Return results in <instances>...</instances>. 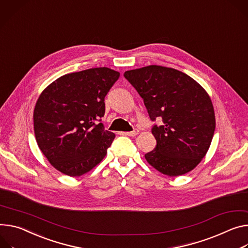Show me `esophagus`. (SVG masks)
Listing matches in <instances>:
<instances>
[{
	"instance_id": "34e87169",
	"label": "esophagus",
	"mask_w": 248,
	"mask_h": 248,
	"mask_svg": "<svg viewBox=\"0 0 248 248\" xmlns=\"http://www.w3.org/2000/svg\"><path fill=\"white\" fill-rule=\"evenodd\" d=\"M140 132V130L138 128H134L133 130L131 131H125V132H123V134H125V136H128V137H134L137 136V134Z\"/></svg>"
}]
</instances>
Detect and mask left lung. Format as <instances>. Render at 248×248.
<instances>
[{
    "instance_id": "1",
    "label": "left lung",
    "mask_w": 248,
    "mask_h": 248,
    "mask_svg": "<svg viewBox=\"0 0 248 248\" xmlns=\"http://www.w3.org/2000/svg\"><path fill=\"white\" fill-rule=\"evenodd\" d=\"M124 78L143 99L153 125L154 150L146 161L164 175L175 177L193 170L204 158L216 128L210 96L187 74L168 67L149 65L125 71Z\"/></svg>"
}]
</instances>
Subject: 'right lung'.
Segmentation results:
<instances>
[{"instance_id": "1", "label": "right lung", "mask_w": 248, "mask_h": 248, "mask_svg": "<svg viewBox=\"0 0 248 248\" xmlns=\"http://www.w3.org/2000/svg\"><path fill=\"white\" fill-rule=\"evenodd\" d=\"M120 73L107 67L66 74L43 90L34 107L35 140L50 164L71 177L97 166L116 136L105 130V97Z\"/></svg>"}]
</instances>
